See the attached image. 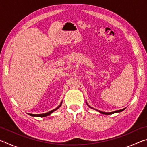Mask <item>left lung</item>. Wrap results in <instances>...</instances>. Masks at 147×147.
Instances as JSON below:
<instances>
[{"label": "left lung", "mask_w": 147, "mask_h": 147, "mask_svg": "<svg viewBox=\"0 0 147 147\" xmlns=\"http://www.w3.org/2000/svg\"><path fill=\"white\" fill-rule=\"evenodd\" d=\"M89 106V105H88ZM90 107V106H89ZM90 108H91V107H90ZM125 109V108H124V109H120V110H117V111H113V112H103V111H99V110H98L99 112L100 113H102V114H105V115H110V114H113V113H117V112H121V111H123L124 109Z\"/></svg>", "instance_id": "1"}]
</instances>
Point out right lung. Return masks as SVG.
Here are the masks:
<instances>
[{
    "instance_id": "add662e5",
    "label": "right lung",
    "mask_w": 147,
    "mask_h": 147,
    "mask_svg": "<svg viewBox=\"0 0 147 147\" xmlns=\"http://www.w3.org/2000/svg\"><path fill=\"white\" fill-rule=\"evenodd\" d=\"M61 103H62V102H61V104H59V106H58V107H57L56 108L54 109H53V110L50 111H49V112L45 113H42V114H31V113H28V115H31V116H33V117H47V116L49 115L50 114H51L52 113L54 112V111H56L57 109H58V108H59V107L61 106Z\"/></svg>"
}]
</instances>
